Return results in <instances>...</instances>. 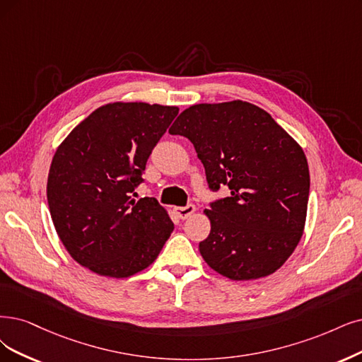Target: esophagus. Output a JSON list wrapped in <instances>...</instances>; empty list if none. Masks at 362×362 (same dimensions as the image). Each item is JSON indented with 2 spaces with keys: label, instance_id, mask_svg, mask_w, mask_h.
Masks as SVG:
<instances>
[{
  "label": "esophagus",
  "instance_id": "1",
  "mask_svg": "<svg viewBox=\"0 0 362 362\" xmlns=\"http://www.w3.org/2000/svg\"><path fill=\"white\" fill-rule=\"evenodd\" d=\"M174 211H176V215L180 219H188L195 211V206L194 204H186L183 207H176V209H174Z\"/></svg>",
  "mask_w": 362,
  "mask_h": 362
}]
</instances>
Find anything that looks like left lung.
I'll use <instances>...</instances> for the list:
<instances>
[{
    "label": "left lung",
    "instance_id": "obj_1",
    "mask_svg": "<svg viewBox=\"0 0 362 362\" xmlns=\"http://www.w3.org/2000/svg\"><path fill=\"white\" fill-rule=\"evenodd\" d=\"M188 139L209 189L231 194L209 203L210 234L199 253L233 280L269 276L297 247L309 203V165L276 120L246 101L195 104L168 131Z\"/></svg>",
    "mask_w": 362,
    "mask_h": 362
}]
</instances>
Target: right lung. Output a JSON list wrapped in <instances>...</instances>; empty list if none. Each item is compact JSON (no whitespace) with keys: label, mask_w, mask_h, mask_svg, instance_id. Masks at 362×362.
<instances>
[{"label":"right lung","mask_w":362,"mask_h":362,"mask_svg":"<svg viewBox=\"0 0 362 362\" xmlns=\"http://www.w3.org/2000/svg\"><path fill=\"white\" fill-rule=\"evenodd\" d=\"M177 107L113 103L92 112L52 159L50 216L70 255L93 273L128 277L149 267L174 223L155 198L132 199Z\"/></svg>","instance_id":"right-lung-1"}]
</instances>
